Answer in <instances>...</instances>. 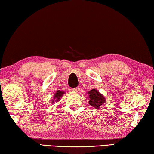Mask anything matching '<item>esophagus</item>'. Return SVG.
Returning a JSON list of instances; mask_svg holds the SVG:
<instances>
[{
	"label": "esophagus",
	"mask_w": 154,
	"mask_h": 154,
	"mask_svg": "<svg viewBox=\"0 0 154 154\" xmlns=\"http://www.w3.org/2000/svg\"><path fill=\"white\" fill-rule=\"evenodd\" d=\"M80 88H79V87H75V88H74L73 89V91H76V92H77V91H79V89Z\"/></svg>",
	"instance_id": "obj_1"
}]
</instances>
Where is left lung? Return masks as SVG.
<instances>
[{
    "label": "left lung",
    "instance_id": "left-lung-1",
    "mask_svg": "<svg viewBox=\"0 0 154 154\" xmlns=\"http://www.w3.org/2000/svg\"><path fill=\"white\" fill-rule=\"evenodd\" d=\"M87 94L89 95V104L95 109H99L101 107V105L105 103V99L104 96L101 94L96 89H91Z\"/></svg>",
    "mask_w": 154,
    "mask_h": 154
}]
</instances>
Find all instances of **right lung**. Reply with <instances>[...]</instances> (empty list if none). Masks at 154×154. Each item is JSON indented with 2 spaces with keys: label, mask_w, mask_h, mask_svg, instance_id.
Returning <instances> with one entry per match:
<instances>
[{
  "label": "right lung",
  "mask_w": 154,
  "mask_h": 154,
  "mask_svg": "<svg viewBox=\"0 0 154 154\" xmlns=\"http://www.w3.org/2000/svg\"><path fill=\"white\" fill-rule=\"evenodd\" d=\"M65 92L63 91H60V90H58V91H57L55 95H54V99H55V101H54L53 102H52V103H55V102H58L60 99H61L62 97V96L63 95V94H64Z\"/></svg>",
  "instance_id": "obj_1"
}]
</instances>
